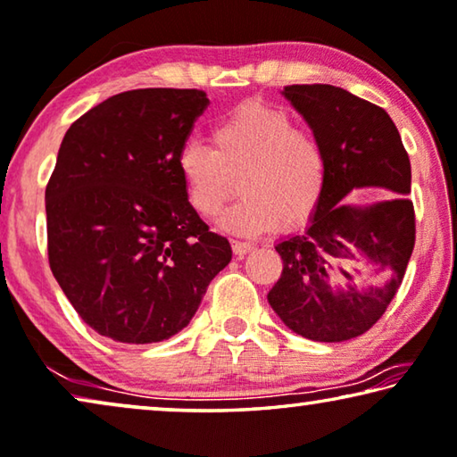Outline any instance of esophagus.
<instances>
[{
    "instance_id": "obj_1",
    "label": "esophagus",
    "mask_w": 457,
    "mask_h": 457,
    "mask_svg": "<svg viewBox=\"0 0 457 457\" xmlns=\"http://www.w3.org/2000/svg\"><path fill=\"white\" fill-rule=\"evenodd\" d=\"M252 248V244L250 242H240V240H231V250H234V254H237V256H242V254H246V252H250Z\"/></svg>"
}]
</instances>
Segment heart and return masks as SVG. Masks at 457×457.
Here are the masks:
<instances>
[{
	"label": "heart",
	"instance_id": "b5f03b06",
	"mask_svg": "<svg viewBox=\"0 0 457 457\" xmlns=\"http://www.w3.org/2000/svg\"><path fill=\"white\" fill-rule=\"evenodd\" d=\"M213 149L187 141L176 155L188 207L213 220L237 190L223 226L256 236L277 226H303L322 201L326 149L312 129L297 127L291 112L262 100H246L211 131Z\"/></svg>",
	"mask_w": 457,
	"mask_h": 457
}]
</instances>
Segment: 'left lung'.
Segmentation results:
<instances>
[{
	"label": "left lung",
	"instance_id": "obj_1",
	"mask_svg": "<svg viewBox=\"0 0 457 457\" xmlns=\"http://www.w3.org/2000/svg\"><path fill=\"white\" fill-rule=\"evenodd\" d=\"M326 149V187L308 231L291 236L275 250L283 272L269 291L277 316L318 343L361 337L384 316L403 285L411 261L417 221L411 193V160L394 120L384 108L328 84L285 86ZM381 186L398 195L365 210L340 206L353 187ZM365 257L388 281L367 292L354 289L348 262ZM340 271L346 292L331 289Z\"/></svg>",
	"mask_w": 457,
	"mask_h": 457
}]
</instances>
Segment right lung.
Returning a JSON list of instances; mask_svg holds the SVG:
<instances>
[{"label": "right lung", "instance_id": "right-lung-1", "mask_svg": "<svg viewBox=\"0 0 457 457\" xmlns=\"http://www.w3.org/2000/svg\"><path fill=\"white\" fill-rule=\"evenodd\" d=\"M207 106L203 90H129L81 114L61 141L45 190L49 267L102 337H174L231 261L229 242L188 207L176 168Z\"/></svg>", "mask_w": 457, "mask_h": 457}]
</instances>
